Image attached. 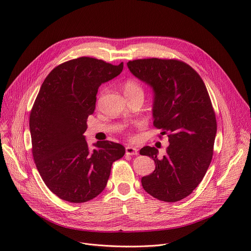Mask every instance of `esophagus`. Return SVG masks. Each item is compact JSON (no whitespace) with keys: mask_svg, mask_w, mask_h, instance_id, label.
Listing matches in <instances>:
<instances>
[{"mask_svg":"<svg viewBox=\"0 0 251 251\" xmlns=\"http://www.w3.org/2000/svg\"><path fill=\"white\" fill-rule=\"evenodd\" d=\"M125 151H126V154H127V155H137V154H138L137 148L132 147V146H127L126 149H125Z\"/></svg>","mask_w":251,"mask_h":251,"instance_id":"obj_1","label":"esophagus"}]
</instances>
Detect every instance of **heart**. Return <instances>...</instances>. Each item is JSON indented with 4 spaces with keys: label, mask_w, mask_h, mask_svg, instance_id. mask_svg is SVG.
Masks as SVG:
<instances>
[{
    "label": "heart",
    "mask_w": 251,
    "mask_h": 251,
    "mask_svg": "<svg viewBox=\"0 0 251 251\" xmlns=\"http://www.w3.org/2000/svg\"><path fill=\"white\" fill-rule=\"evenodd\" d=\"M123 89H124L125 95L137 94V93L143 94V89L141 85L139 84L138 81H136L134 79H128L127 81H125L123 85Z\"/></svg>",
    "instance_id": "1"
}]
</instances>
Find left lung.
I'll return each instance as SVG.
<instances>
[{"label":"left lung","mask_w":251,"mask_h":251,"mask_svg":"<svg viewBox=\"0 0 251 251\" xmlns=\"http://www.w3.org/2000/svg\"><path fill=\"white\" fill-rule=\"evenodd\" d=\"M127 66L152 89L153 124L169 141L161 158L155 147L140 150L155 163L142 186L159 200L179 201L198 186L212 159L217 125L207 89L194 69L178 60L140 59Z\"/></svg>","instance_id":"1"}]
</instances>
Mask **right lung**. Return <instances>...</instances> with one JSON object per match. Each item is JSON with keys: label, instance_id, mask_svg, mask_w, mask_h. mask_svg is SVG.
I'll use <instances>...</instances> for the list:
<instances>
[{"label": "right lung", "instance_id": "right-lung-1", "mask_svg": "<svg viewBox=\"0 0 251 251\" xmlns=\"http://www.w3.org/2000/svg\"><path fill=\"white\" fill-rule=\"evenodd\" d=\"M122 70L123 63L81 57L54 68L41 86L30 114L33 157L45 184L65 201L99 195L112 163L125 154L123 145L111 141H97L91 150L83 135L99 87Z\"/></svg>", "mask_w": 251, "mask_h": 251}]
</instances>
